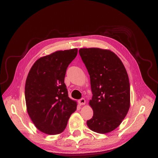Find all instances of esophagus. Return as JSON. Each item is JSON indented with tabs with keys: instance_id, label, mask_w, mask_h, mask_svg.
<instances>
[{
	"instance_id": "esophagus-1",
	"label": "esophagus",
	"mask_w": 158,
	"mask_h": 158,
	"mask_svg": "<svg viewBox=\"0 0 158 158\" xmlns=\"http://www.w3.org/2000/svg\"><path fill=\"white\" fill-rule=\"evenodd\" d=\"M78 102L80 104V105H85V103H86V101H85V98H82L79 99V100L78 101Z\"/></svg>"
}]
</instances>
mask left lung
<instances>
[{
    "label": "left lung",
    "mask_w": 158,
    "mask_h": 158,
    "mask_svg": "<svg viewBox=\"0 0 158 158\" xmlns=\"http://www.w3.org/2000/svg\"><path fill=\"white\" fill-rule=\"evenodd\" d=\"M90 77L93 94L89 105L94 116L86 122L97 133L115 129L130 107V84L125 66L110 50L84 48L79 51Z\"/></svg>",
    "instance_id": "1"
}]
</instances>
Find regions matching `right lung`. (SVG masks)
<instances>
[{
	"label": "right lung",
	"mask_w": 158,
	"mask_h": 158,
	"mask_svg": "<svg viewBox=\"0 0 158 158\" xmlns=\"http://www.w3.org/2000/svg\"><path fill=\"white\" fill-rule=\"evenodd\" d=\"M77 54V48L56 51L38 59L28 73L25 86L27 113L44 133H61L77 109L64 82L66 69Z\"/></svg>",
	"instance_id": "1"
}]
</instances>
